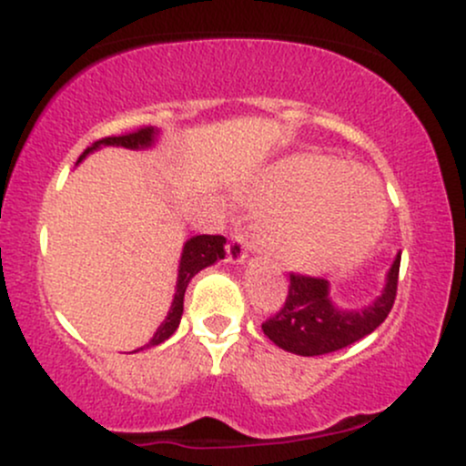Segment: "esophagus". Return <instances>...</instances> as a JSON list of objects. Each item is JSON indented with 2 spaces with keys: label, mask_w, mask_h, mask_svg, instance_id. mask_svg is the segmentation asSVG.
<instances>
[{
  "label": "esophagus",
  "mask_w": 466,
  "mask_h": 466,
  "mask_svg": "<svg viewBox=\"0 0 466 466\" xmlns=\"http://www.w3.org/2000/svg\"><path fill=\"white\" fill-rule=\"evenodd\" d=\"M248 251H249V240L245 237V232L240 229H234L229 234V243H228V258L232 263H243L248 258Z\"/></svg>",
  "instance_id": "obj_1"
}]
</instances>
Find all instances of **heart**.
Here are the masks:
<instances>
[{
  "mask_svg": "<svg viewBox=\"0 0 466 466\" xmlns=\"http://www.w3.org/2000/svg\"><path fill=\"white\" fill-rule=\"evenodd\" d=\"M254 197L271 206L265 229L269 248L302 269L360 258L386 221V195L372 175L318 155L274 166Z\"/></svg>",
  "mask_w": 466,
  "mask_h": 466,
  "instance_id": "heart-1",
  "label": "heart"
}]
</instances>
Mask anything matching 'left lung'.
<instances>
[{
	"mask_svg": "<svg viewBox=\"0 0 466 466\" xmlns=\"http://www.w3.org/2000/svg\"><path fill=\"white\" fill-rule=\"evenodd\" d=\"M400 256L388 274V285L370 307L361 311H339L329 300L324 278L289 274V293L280 311L263 322V333L293 355L315 357L346 349L381 326L397 300Z\"/></svg>",
	"mask_w": 466,
	"mask_h": 466,
	"instance_id": "1",
	"label": "left lung"
}]
</instances>
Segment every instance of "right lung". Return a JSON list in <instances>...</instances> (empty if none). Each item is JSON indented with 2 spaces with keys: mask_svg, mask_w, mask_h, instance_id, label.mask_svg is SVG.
Listing matches in <instances>:
<instances>
[{
  "mask_svg": "<svg viewBox=\"0 0 466 466\" xmlns=\"http://www.w3.org/2000/svg\"><path fill=\"white\" fill-rule=\"evenodd\" d=\"M155 140V129L153 127H142V129L122 133V136H109L103 137V140L94 142L92 147L85 148V153L80 155V159L85 157L89 151L98 147H127V148H144L151 147ZM226 256V238L218 237V234H199V237H192L188 243L184 245V254H181V263H179V278H177V291H175V300L173 307H170L168 318L164 319L162 326L157 329V333L153 335V339L148 341L144 349H151V346L162 344L164 339H168L170 335L177 330L181 313H184V293L188 282L192 280V276L199 274L203 267L217 263L218 258Z\"/></svg>",
  "mask_w": 466,
  "mask_h": 466,
  "instance_id": "add662e5",
  "label": "right lung"
}]
</instances>
